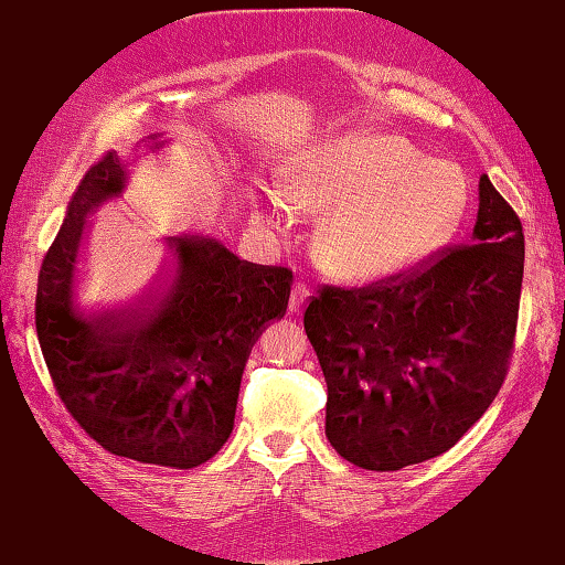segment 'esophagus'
Here are the masks:
<instances>
[{
  "label": "esophagus",
  "instance_id": "1",
  "mask_svg": "<svg viewBox=\"0 0 565 565\" xmlns=\"http://www.w3.org/2000/svg\"><path fill=\"white\" fill-rule=\"evenodd\" d=\"M309 301V289L303 284H294L289 294V315H301V309Z\"/></svg>",
  "mask_w": 565,
  "mask_h": 565
}]
</instances>
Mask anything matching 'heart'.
Returning <instances> with one entry per match:
<instances>
[{"mask_svg": "<svg viewBox=\"0 0 565 565\" xmlns=\"http://www.w3.org/2000/svg\"><path fill=\"white\" fill-rule=\"evenodd\" d=\"M284 203L324 216L317 264L334 279H392L435 250L460 221L468 183L458 166L425 158L390 132H352L319 142L291 166ZM268 226L276 213L264 211Z\"/></svg>", "mask_w": 565, "mask_h": 565, "instance_id": "heart-1", "label": "heart"}]
</instances>
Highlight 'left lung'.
Here are the masks:
<instances>
[{
    "label": "left lung",
    "mask_w": 565,
    "mask_h": 565,
    "mask_svg": "<svg viewBox=\"0 0 565 565\" xmlns=\"http://www.w3.org/2000/svg\"><path fill=\"white\" fill-rule=\"evenodd\" d=\"M470 244L366 289L324 286L303 329L327 380V440L356 468L437 458L505 380L521 303V218L488 175Z\"/></svg>",
    "instance_id": "obj_1"
}]
</instances>
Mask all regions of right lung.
<instances>
[{
    "label": "right lung",
    "instance_id": "add662e5",
    "mask_svg": "<svg viewBox=\"0 0 565 565\" xmlns=\"http://www.w3.org/2000/svg\"><path fill=\"white\" fill-rule=\"evenodd\" d=\"M128 166L107 153L79 181L40 268L34 321L57 395L95 443L188 470L228 440L250 347L286 315L291 271L241 262L213 236H170L156 289L122 309H83L85 218L125 191Z\"/></svg>",
    "mask_w": 565,
    "mask_h": 565
}]
</instances>
